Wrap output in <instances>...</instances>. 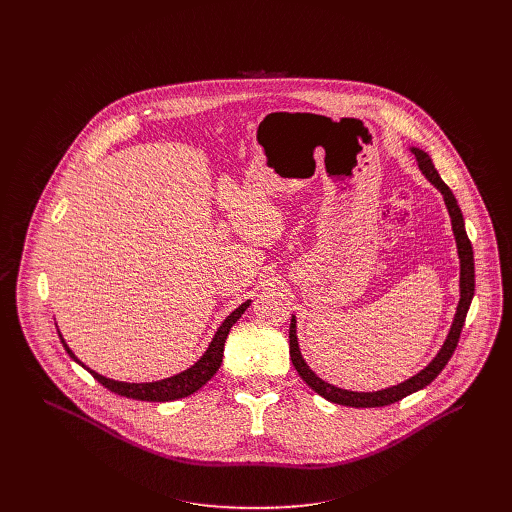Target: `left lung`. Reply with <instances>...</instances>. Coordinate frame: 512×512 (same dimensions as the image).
<instances>
[{
  "label": "left lung",
  "instance_id": "obj_1",
  "mask_svg": "<svg viewBox=\"0 0 512 512\" xmlns=\"http://www.w3.org/2000/svg\"><path fill=\"white\" fill-rule=\"evenodd\" d=\"M411 152L415 154L417 162H419V168L421 172L429 178V182L440 190L444 194V200H446V206L450 210V216H452V229H454V235H456V243H458V253H460V304H458V312H456V318H454V324H452V330L442 346V350L437 352V356L427 364V367L417 373L415 377H411L409 381L397 385V387H389V389H383V391H377V393H354V391H344V389H338L326 381H322L320 377H316L312 373V369L308 367V364L304 362L302 354H300V346H298V336H296V318H291V324H289V356H291V362H294V367L298 371V375L308 383V387H312L318 395H322L324 399L332 401V403H338V405H346V407H385V405H391V403H397L401 401L403 397L427 387L437 375H440L444 371V367L448 364V360L452 358L456 346H458V340H460V334H462V328H464V322H466V314L470 310V304H472V298H474V251H472V243L466 235V229H464V216H462V210L458 206V200L456 196L452 194V190L448 188V184L440 178V174H437V170L433 168V162L431 158L417 150V148H411Z\"/></svg>",
  "mask_w": 512,
  "mask_h": 512
}]
</instances>
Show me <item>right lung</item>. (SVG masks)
Returning <instances> with one entry per match:
<instances>
[{
  "instance_id": "obj_1",
  "label": "right lung",
  "mask_w": 512,
  "mask_h": 512,
  "mask_svg": "<svg viewBox=\"0 0 512 512\" xmlns=\"http://www.w3.org/2000/svg\"><path fill=\"white\" fill-rule=\"evenodd\" d=\"M249 308V302L241 304L225 322L223 326L218 328V332L214 334L208 350L202 354V358L194 364V367H190L188 371L176 375V377H170V379H164V381H156V383H121V381H111V379H105L101 377L99 373L87 369L85 364L83 367L103 385L107 387L109 391L121 395V397H127V399H137V401H158V403H164V401H174V399H182V397H188L192 393H196L202 385H206L214 373L218 371V367H221L223 362V350H225V342H227V336L233 328V324L243 316V312ZM62 340V338H60ZM66 352L70 354V358L77 356L72 354V350L66 346V342L62 340ZM81 364V360H77Z\"/></svg>"
}]
</instances>
